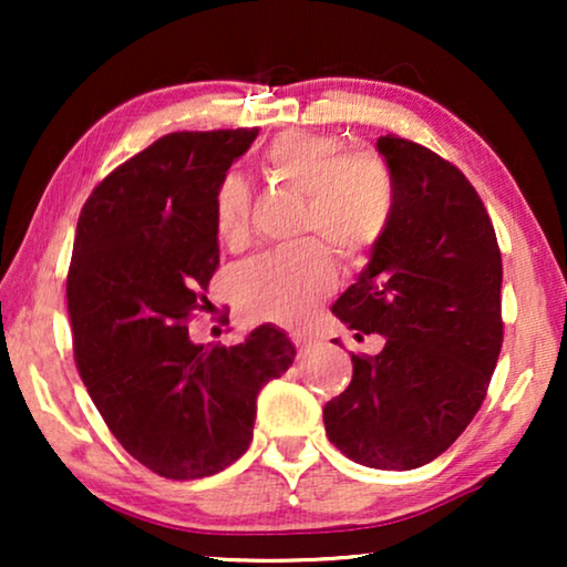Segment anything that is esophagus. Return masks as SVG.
<instances>
[{
    "label": "esophagus",
    "instance_id": "obj_1",
    "mask_svg": "<svg viewBox=\"0 0 567 567\" xmlns=\"http://www.w3.org/2000/svg\"><path fill=\"white\" fill-rule=\"evenodd\" d=\"M291 343L297 346V351H307V348L312 346V338H309L307 332H291Z\"/></svg>",
    "mask_w": 567,
    "mask_h": 567
}]
</instances>
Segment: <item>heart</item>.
Masks as SVG:
<instances>
[{
	"instance_id": "1",
	"label": "heart",
	"mask_w": 567,
	"mask_h": 567,
	"mask_svg": "<svg viewBox=\"0 0 567 567\" xmlns=\"http://www.w3.org/2000/svg\"><path fill=\"white\" fill-rule=\"evenodd\" d=\"M262 167L270 181L305 198L299 235L324 239L348 266H359L382 243L394 212V185L379 154H343L338 136L284 131L262 152ZM212 221L221 245L229 250L245 247L250 237V198L239 175H224L216 185ZM336 284V262L328 247L305 243L245 262L231 278V293L250 320L293 328L312 317Z\"/></svg>"
}]
</instances>
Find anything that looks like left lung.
Here are the masks:
<instances>
[{
  "instance_id": "obj_1",
  "label": "left lung",
  "mask_w": 567,
  "mask_h": 567,
  "mask_svg": "<svg viewBox=\"0 0 567 567\" xmlns=\"http://www.w3.org/2000/svg\"><path fill=\"white\" fill-rule=\"evenodd\" d=\"M394 212L359 281L332 305L377 355L322 410L328 439L374 470H415L460 439L483 405L503 343L501 250L472 183L425 146L379 136Z\"/></svg>"
}]
</instances>
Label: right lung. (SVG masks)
Returning <instances> with one entry per match:
<instances>
[{
    "label": "right lung",
    "mask_w": 567,
    "mask_h": 567,
    "mask_svg": "<svg viewBox=\"0 0 567 567\" xmlns=\"http://www.w3.org/2000/svg\"><path fill=\"white\" fill-rule=\"evenodd\" d=\"M258 128L177 131L115 167L76 221L66 307L74 361L126 452L167 480L229 467L252 441L255 400L297 348L260 324L237 346H196L219 268L216 185Z\"/></svg>",
    "instance_id": "1"
}]
</instances>
